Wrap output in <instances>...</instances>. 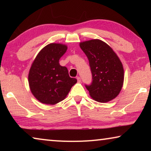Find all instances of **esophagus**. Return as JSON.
I'll return each mask as SVG.
<instances>
[{"label": "esophagus", "mask_w": 151, "mask_h": 151, "mask_svg": "<svg viewBox=\"0 0 151 151\" xmlns=\"http://www.w3.org/2000/svg\"><path fill=\"white\" fill-rule=\"evenodd\" d=\"M76 78H77V80H78V82H81V78H80V77H79V76H78V77Z\"/></svg>", "instance_id": "34e87169"}]
</instances>
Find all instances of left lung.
I'll list each match as a JSON object with an SVG mask.
<instances>
[{
    "label": "left lung",
    "instance_id": "obj_1",
    "mask_svg": "<svg viewBox=\"0 0 151 151\" xmlns=\"http://www.w3.org/2000/svg\"><path fill=\"white\" fill-rule=\"evenodd\" d=\"M88 58L92 82L85 85L89 95L98 102H107L116 98L124 83V68L112 48L103 41L93 39L80 43Z\"/></svg>",
    "mask_w": 151,
    "mask_h": 151
}]
</instances>
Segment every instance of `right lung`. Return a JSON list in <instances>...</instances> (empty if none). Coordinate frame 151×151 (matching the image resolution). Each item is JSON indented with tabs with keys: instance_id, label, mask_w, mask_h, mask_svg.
<instances>
[{
	"instance_id": "obj_1",
	"label": "right lung",
	"mask_w": 151,
	"mask_h": 151,
	"mask_svg": "<svg viewBox=\"0 0 151 151\" xmlns=\"http://www.w3.org/2000/svg\"><path fill=\"white\" fill-rule=\"evenodd\" d=\"M67 46L60 43L47 45L38 53L28 76L31 91L39 102L53 105L63 100L77 82L69 77L68 69L62 67L59 60Z\"/></svg>"
}]
</instances>
